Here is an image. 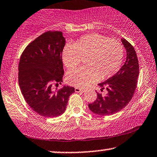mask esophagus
Listing matches in <instances>:
<instances>
[{
    "label": "esophagus",
    "mask_w": 157,
    "mask_h": 157,
    "mask_svg": "<svg viewBox=\"0 0 157 157\" xmlns=\"http://www.w3.org/2000/svg\"><path fill=\"white\" fill-rule=\"evenodd\" d=\"M75 92H76V93H84V92H85V89L77 88V87H76V88H75Z\"/></svg>",
    "instance_id": "esophagus-1"
}]
</instances>
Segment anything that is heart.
Returning a JSON list of instances; mask_svg holds the SVG:
<instances>
[{
	"label": "heart",
	"mask_w": 157,
	"mask_h": 157,
	"mask_svg": "<svg viewBox=\"0 0 157 157\" xmlns=\"http://www.w3.org/2000/svg\"><path fill=\"white\" fill-rule=\"evenodd\" d=\"M85 68L69 71L67 80L77 88H85L99 79L105 80L114 75L120 69L123 48L118 41L97 33L85 35L72 44L65 45L62 61L65 67L72 69L85 58Z\"/></svg>",
	"instance_id": "heart-1"
}]
</instances>
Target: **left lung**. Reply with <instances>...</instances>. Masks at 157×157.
Returning a JSON list of instances; mask_svg holds the SVG:
<instances>
[{"mask_svg":"<svg viewBox=\"0 0 157 157\" xmlns=\"http://www.w3.org/2000/svg\"><path fill=\"white\" fill-rule=\"evenodd\" d=\"M126 50V61L117 73L105 82L99 83L101 90L106 89L107 94L103 96L97 93V98L88 107L91 112L101 116L116 114L130 101L136 90L139 65L136 51L125 39H121Z\"/></svg>","mask_w":157,"mask_h":157,"instance_id":"obj_1","label":"left lung"}]
</instances>
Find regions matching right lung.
Here are the masks:
<instances>
[{"instance_id": "obj_1", "label": "right lung", "mask_w": 157, "mask_h": 157, "mask_svg": "<svg viewBox=\"0 0 157 157\" xmlns=\"http://www.w3.org/2000/svg\"><path fill=\"white\" fill-rule=\"evenodd\" d=\"M66 43L63 33L48 31L26 47L19 64V85L29 107L44 117H56L65 112L75 88L64 85L62 51Z\"/></svg>"}]
</instances>
